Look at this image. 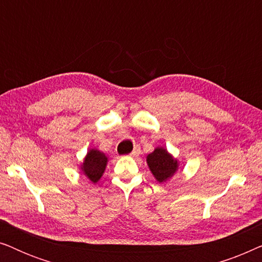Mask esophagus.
Listing matches in <instances>:
<instances>
[{
  "mask_svg": "<svg viewBox=\"0 0 262 262\" xmlns=\"http://www.w3.org/2000/svg\"><path fill=\"white\" fill-rule=\"evenodd\" d=\"M139 152H141V150H139L138 146H136V148H135L134 150H132V152L130 154V156H132V157L138 156V155H139Z\"/></svg>",
  "mask_w": 262,
  "mask_h": 262,
  "instance_id": "obj_1",
  "label": "esophagus"
}]
</instances>
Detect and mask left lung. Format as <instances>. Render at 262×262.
<instances>
[{
  "mask_svg": "<svg viewBox=\"0 0 262 262\" xmlns=\"http://www.w3.org/2000/svg\"><path fill=\"white\" fill-rule=\"evenodd\" d=\"M146 163L155 180L164 184L178 173L180 162L163 146H156L152 152L146 156Z\"/></svg>",
  "mask_w": 262,
  "mask_h": 262,
  "instance_id": "1",
  "label": "left lung"
}]
</instances>
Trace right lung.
I'll return each mask as SVG.
<instances>
[{
	"mask_svg": "<svg viewBox=\"0 0 262 262\" xmlns=\"http://www.w3.org/2000/svg\"><path fill=\"white\" fill-rule=\"evenodd\" d=\"M107 163H108V156L98 149L92 148L88 150L83 162L78 166V169L89 181L96 184L105 173Z\"/></svg>",
	"mask_w": 262,
	"mask_h": 262,
	"instance_id": "obj_1",
	"label": "right lung"
}]
</instances>
